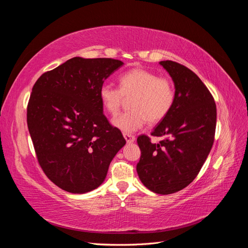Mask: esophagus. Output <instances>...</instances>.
<instances>
[{
    "label": "esophagus",
    "instance_id": "1",
    "mask_svg": "<svg viewBox=\"0 0 248 248\" xmlns=\"http://www.w3.org/2000/svg\"><path fill=\"white\" fill-rule=\"evenodd\" d=\"M123 137L127 142H133L134 140H136L134 136H132V134H129V133H123Z\"/></svg>",
    "mask_w": 248,
    "mask_h": 248
}]
</instances>
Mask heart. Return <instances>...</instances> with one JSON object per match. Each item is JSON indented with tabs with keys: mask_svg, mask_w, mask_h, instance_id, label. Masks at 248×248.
<instances>
[{
	"mask_svg": "<svg viewBox=\"0 0 248 248\" xmlns=\"http://www.w3.org/2000/svg\"><path fill=\"white\" fill-rule=\"evenodd\" d=\"M120 89L103 85L99 90L102 107L116 115L125 97L130 98V110L111 120L116 128L123 132H134L148 121L157 123L168 116L175 101V89L171 81L147 69L137 67L119 78Z\"/></svg>",
	"mask_w": 248,
	"mask_h": 248,
	"instance_id": "1",
	"label": "heart"
}]
</instances>
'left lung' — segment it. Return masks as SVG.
I'll return each instance as SVG.
<instances>
[{
  "mask_svg": "<svg viewBox=\"0 0 248 248\" xmlns=\"http://www.w3.org/2000/svg\"><path fill=\"white\" fill-rule=\"evenodd\" d=\"M159 64L174 82L175 101L168 116L151 133L166 139L153 144L147 136L138 138L141 155L137 171L148 189L170 194L193 181L211 151L216 106L196 73L172 61Z\"/></svg>",
  "mask_w": 248,
  "mask_h": 248,
  "instance_id": "1",
  "label": "left lung"
}]
</instances>
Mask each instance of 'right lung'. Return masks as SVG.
Returning <instances> with one entry per match:
<instances>
[{
  "label": "right lung",
  "mask_w": 248,
  "mask_h": 248,
  "mask_svg": "<svg viewBox=\"0 0 248 248\" xmlns=\"http://www.w3.org/2000/svg\"><path fill=\"white\" fill-rule=\"evenodd\" d=\"M123 62L72 58L37 79L27 122L47 178L71 193H86L106 180L110 161L126 144L103 115L99 90Z\"/></svg>",
  "instance_id": "right-lung-1"
}]
</instances>
